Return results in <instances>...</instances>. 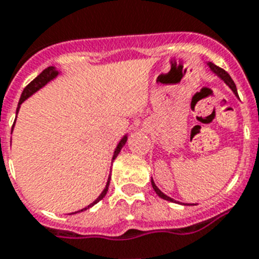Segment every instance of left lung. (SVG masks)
<instances>
[{
	"mask_svg": "<svg viewBox=\"0 0 259 259\" xmlns=\"http://www.w3.org/2000/svg\"><path fill=\"white\" fill-rule=\"evenodd\" d=\"M208 64H209V68L212 69V71H213V72L216 73V75L220 76L221 79H223L224 81L227 82L228 85H229L230 88H232V91H233V92L237 95L236 84H234V81H233V80H232V77H230V76H229V73H228L227 71H225V69L220 68V67H217L216 64H213V63H208ZM151 186H153L154 191H155L156 195H158V196L162 197V199H164V200H168V201H172V203H175V200L171 199V197H170V196H167V195H164V193H163L162 191H160L159 188H158V187L155 186V183H154V182H153V179H151Z\"/></svg>",
	"mask_w": 259,
	"mask_h": 259,
	"instance_id": "obj_1",
	"label": "left lung"
}]
</instances>
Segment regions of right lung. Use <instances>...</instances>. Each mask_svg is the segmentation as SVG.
Listing matches in <instances>:
<instances>
[{
    "mask_svg": "<svg viewBox=\"0 0 259 259\" xmlns=\"http://www.w3.org/2000/svg\"><path fill=\"white\" fill-rule=\"evenodd\" d=\"M56 75H58V71H56V69H55V67H47V68H46L42 73H39V75L36 76L35 79L32 80V81L30 82V84H27V85H26V88L23 89L22 95H21V99H19L18 108H17V113H18L19 105H21V104H22L23 101H25V100L27 99V97L31 96L32 93H35L36 91L42 88L43 85H46V84H47V82H49L50 80L54 79V77H55ZM126 141H127V137H126V136L123 137L122 140L119 141V143H118V145H117L116 151H114V155H113V159H116L117 155H118V153H119V151H121V149H122L123 145H125V143H126ZM109 182H110V180H108V183H106V187H105V188H104V191H103V192H101V195H100V196L97 197V199L95 200V201H93L92 204H89L88 207L84 208V209H81V210H85V209H88V208L93 207L95 204L99 203L100 200L104 199V196H105L106 192H108V187H109ZM81 210H77V212H81ZM77 212H75V213H77Z\"/></svg>",
    "mask_w": 259,
    "mask_h": 259,
    "instance_id": "add662e5",
    "label": "right lung"
}]
</instances>
